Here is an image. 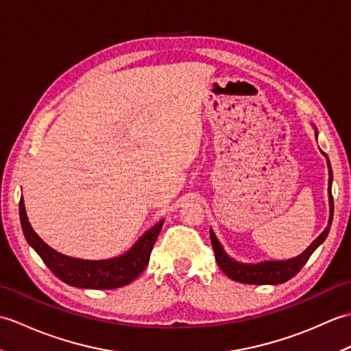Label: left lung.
Returning a JSON list of instances; mask_svg holds the SVG:
<instances>
[{
	"mask_svg": "<svg viewBox=\"0 0 351 351\" xmlns=\"http://www.w3.org/2000/svg\"><path fill=\"white\" fill-rule=\"evenodd\" d=\"M327 166H329V204H330L329 225H327V228L323 230L322 235H319L317 240L302 253V255L288 261H267V263H261V264H241L226 255V252L223 250L221 244L217 241L214 232L210 230L215 261H217L221 271L225 273L229 279L241 282V283H249V285H278V283H283L289 280L291 278H294V276L302 270L303 265L308 263V259L311 258L312 253H314L318 245L326 240V237L329 234L330 226H332L333 196H332V167H330L329 158H327Z\"/></svg>",
	"mask_w": 351,
	"mask_h": 351,
	"instance_id": "obj_1",
	"label": "left lung"
}]
</instances>
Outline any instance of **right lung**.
Here are the masks:
<instances>
[{
	"label": "right lung",
	"instance_id": "1",
	"mask_svg": "<svg viewBox=\"0 0 351 351\" xmlns=\"http://www.w3.org/2000/svg\"><path fill=\"white\" fill-rule=\"evenodd\" d=\"M19 217L28 244L37 252V255L42 258L43 263L58 279L72 287L92 289L121 288L136 279L146 268L154 244L164 223V220L156 223L134 244L131 250L122 256L106 261H84L62 255L40 240L27 219L22 197L19 202Z\"/></svg>",
	"mask_w": 351,
	"mask_h": 351
}]
</instances>
